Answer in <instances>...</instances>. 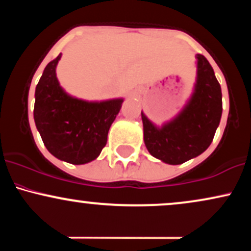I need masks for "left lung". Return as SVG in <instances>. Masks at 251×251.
Instances as JSON below:
<instances>
[{"label": "left lung", "mask_w": 251, "mask_h": 251, "mask_svg": "<svg viewBox=\"0 0 251 251\" xmlns=\"http://www.w3.org/2000/svg\"><path fill=\"white\" fill-rule=\"evenodd\" d=\"M191 99L174 120L157 127L142 112L144 142L153 157L178 165L203 153L211 144L222 117V91L214 70L201 54Z\"/></svg>", "instance_id": "1"}]
</instances>
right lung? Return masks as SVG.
Here are the masks:
<instances>
[{
    "instance_id": "right-lung-1",
    "label": "right lung",
    "mask_w": 251,
    "mask_h": 251,
    "mask_svg": "<svg viewBox=\"0 0 251 251\" xmlns=\"http://www.w3.org/2000/svg\"><path fill=\"white\" fill-rule=\"evenodd\" d=\"M60 57L61 54L46 66L37 83L34 120L54 157L80 165L96 159L105 148L108 129L124 100L88 102L68 96L56 79Z\"/></svg>"
}]
</instances>
